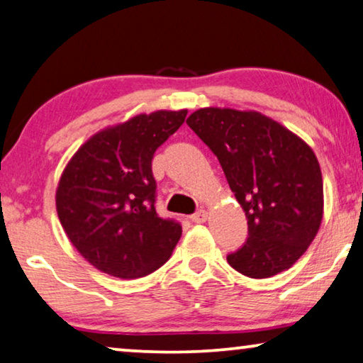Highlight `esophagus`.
I'll return each instance as SVG.
<instances>
[{
  "mask_svg": "<svg viewBox=\"0 0 363 363\" xmlns=\"http://www.w3.org/2000/svg\"><path fill=\"white\" fill-rule=\"evenodd\" d=\"M206 218H208V213H206L205 210H200V211L195 213V215H192V216H191V220H192L194 223L200 224V223H205V221H206Z\"/></svg>",
  "mask_w": 363,
  "mask_h": 363,
  "instance_id": "obj_1",
  "label": "esophagus"
}]
</instances>
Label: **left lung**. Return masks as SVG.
I'll list each match as a JSON object with an SVG mask.
<instances>
[{"label":"left lung","instance_id":"1","mask_svg":"<svg viewBox=\"0 0 363 363\" xmlns=\"http://www.w3.org/2000/svg\"><path fill=\"white\" fill-rule=\"evenodd\" d=\"M187 124L220 160L245 211L249 238L228 263L255 279L289 269L323 220V177L312 148L254 109L200 108Z\"/></svg>","mask_w":363,"mask_h":363}]
</instances>
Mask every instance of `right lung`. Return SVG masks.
I'll return each instance as SVG.
<instances>
[{"label": "right lung", "instance_id": "right-lung-1", "mask_svg": "<svg viewBox=\"0 0 363 363\" xmlns=\"http://www.w3.org/2000/svg\"><path fill=\"white\" fill-rule=\"evenodd\" d=\"M186 116L187 109H160L109 125L82 143L62 171L57 218L79 254L100 272L142 278L174 250L182 228L157 215L152 158Z\"/></svg>", "mask_w": 363, "mask_h": 363}]
</instances>
